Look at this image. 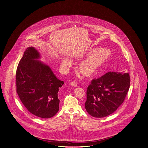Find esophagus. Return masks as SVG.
<instances>
[{"instance_id": "esophagus-1", "label": "esophagus", "mask_w": 148, "mask_h": 148, "mask_svg": "<svg viewBox=\"0 0 148 148\" xmlns=\"http://www.w3.org/2000/svg\"><path fill=\"white\" fill-rule=\"evenodd\" d=\"M71 86L72 87H76L77 86V83L75 81H73L71 83Z\"/></svg>"}]
</instances>
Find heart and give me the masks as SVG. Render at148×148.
I'll return each mask as SVG.
<instances>
[{
	"instance_id": "1",
	"label": "heart",
	"mask_w": 148,
	"mask_h": 148,
	"mask_svg": "<svg viewBox=\"0 0 148 148\" xmlns=\"http://www.w3.org/2000/svg\"><path fill=\"white\" fill-rule=\"evenodd\" d=\"M111 56V52L107 49L94 48L90 49L79 56L81 58L88 56L79 63V72L86 77L94 75L108 60ZM62 65L65 67H69L72 65V61L69 58H64L62 60Z\"/></svg>"
}]
</instances>
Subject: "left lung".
<instances>
[{"mask_svg":"<svg viewBox=\"0 0 148 148\" xmlns=\"http://www.w3.org/2000/svg\"><path fill=\"white\" fill-rule=\"evenodd\" d=\"M130 87L128 73L110 72L94 79L87 88V112L95 118L110 115L123 104Z\"/></svg>","mask_w":148,"mask_h":148,"instance_id":"1","label":"left lung"}]
</instances>
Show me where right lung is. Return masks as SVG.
<instances>
[{"label": "right lung", "mask_w": 148, "mask_h": 148, "mask_svg": "<svg viewBox=\"0 0 148 148\" xmlns=\"http://www.w3.org/2000/svg\"><path fill=\"white\" fill-rule=\"evenodd\" d=\"M35 47H28L16 72V92L25 108L36 116L50 118L59 110V88L64 82L58 79L50 67L38 60Z\"/></svg>", "instance_id": "1"}]
</instances>
